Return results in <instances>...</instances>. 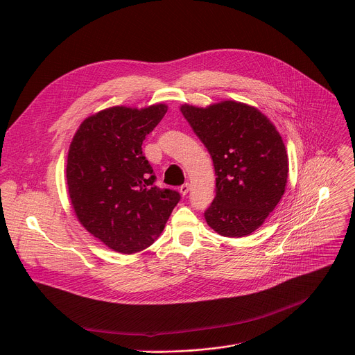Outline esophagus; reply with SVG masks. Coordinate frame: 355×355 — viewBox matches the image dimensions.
<instances>
[{"label":"esophagus","instance_id":"obj_1","mask_svg":"<svg viewBox=\"0 0 355 355\" xmlns=\"http://www.w3.org/2000/svg\"><path fill=\"white\" fill-rule=\"evenodd\" d=\"M180 192L185 196L188 192H189V184L188 182H185V184H182L181 187H180Z\"/></svg>","mask_w":355,"mask_h":355}]
</instances>
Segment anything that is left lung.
I'll list each match as a JSON object with an SVG mask.
<instances>
[{
    "mask_svg": "<svg viewBox=\"0 0 355 355\" xmlns=\"http://www.w3.org/2000/svg\"><path fill=\"white\" fill-rule=\"evenodd\" d=\"M181 112L214 162L216 196L204 216L226 237L257 230L285 192L288 156L281 135L257 108L236 101Z\"/></svg>",
    "mask_w": 355,
    "mask_h": 355,
    "instance_id": "left-lung-1",
    "label": "left lung"
}]
</instances>
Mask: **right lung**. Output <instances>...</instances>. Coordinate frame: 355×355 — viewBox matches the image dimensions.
Instances as JSON below:
<instances>
[{
  "instance_id": "right-lung-1",
  "label": "right lung",
  "mask_w": 355,
  "mask_h": 355,
  "mask_svg": "<svg viewBox=\"0 0 355 355\" xmlns=\"http://www.w3.org/2000/svg\"><path fill=\"white\" fill-rule=\"evenodd\" d=\"M167 112L157 104L112 107L87 118L67 157V188L80 223L122 254L141 251L163 232L180 192L155 185L141 144Z\"/></svg>"
}]
</instances>
